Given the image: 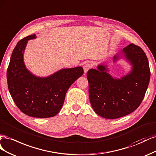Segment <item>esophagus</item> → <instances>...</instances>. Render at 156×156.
Wrapping results in <instances>:
<instances>
[{
	"mask_svg": "<svg viewBox=\"0 0 156 156\" xmlns=\"http://www.w3.org/2000/svg\"><path fill=\"white\" fill-rule=\"evenodd\" d=\"M91 68V65L90 63H86L83 66V70H84V73H86L87 71L90 70Z\"/></svg>",
	"mask_w": 156,
	"mask_h": 156,
	"instance_id": "1",
	"label": "esophagus"
}]
</instances>
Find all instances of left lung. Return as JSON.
Instances as JSON below:
<instances>
[{
	"instance_id": "obj_1",
	"label": "left lung",
	"mask_w": 156,
	"mask_h": 156,
	"mask_svg": "<svg viewBox=\"0 0 156 156\" xmlns=\"http://www.w3.org/2000/svg\"><path fill=\"white\" fill-rule=\"evenodd\" d=\"M133 65L129 74L114 79L103 65L88 70L89 97L95 112L107 119H116L135 110L143 100L150 79L149 63L142 49L134 44L123 48ZM117 56H114V60Z\"/></svg>"
}]
</instances>
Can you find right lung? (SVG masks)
I'll return each instance as SVG.
<instances>
[{"label":"right lung","instance_id":"add662e5","mask_svg":"<svg viewBox=\"0 0 156 156\" xmlns=\"http://www.w3.org/2000/svg\"><path fill=\"white\" fill-rule=\"evenodd\" d=\"M29 35L17 42L7 69L8 87L22 112L35 118H50L59 113L70 86L83 73L81 66L62 69L47 78L34 76L25 68L23 55Z\"/></svg>","mask_w":156,"mask_h":156}]
</instances>
